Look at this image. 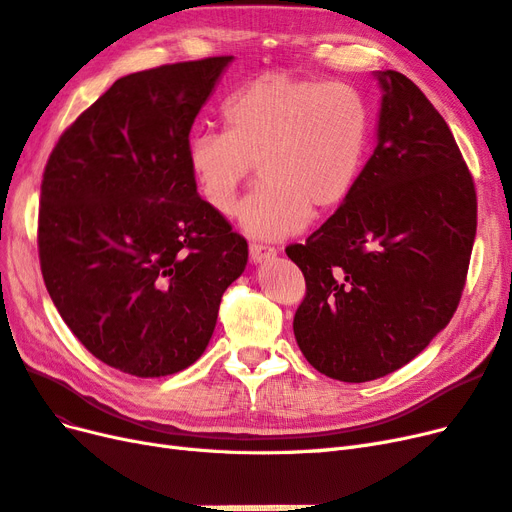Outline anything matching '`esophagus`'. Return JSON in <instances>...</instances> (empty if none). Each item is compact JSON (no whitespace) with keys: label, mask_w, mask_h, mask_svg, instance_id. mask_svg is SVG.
<instances>
[{"label":"esophagus","mask_w":512,"mask_h":512,"mask_svg":"<svg viewBox=\"0 0 512 512\" xmlns=\"http://www.w3.org/2000/svg\"><path fill=\"white\" fill-rule=\"evenodd\" d=\"M276 257V249L274 246H268V244H259V242H253L251 244V261L253 263H263Z\"/></svg>","instance_id":"obj_1"}]
</instances>
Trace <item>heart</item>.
<instances>
[{"instance_id":"1","label":"heart","mask_w":512,"mask_h":512,"mask_svg":"<svg viewBox=\"0 0 512 512\" xmlns=\"http://www.w3.org/2000/svg\"><path fill=\"white\" fill-rule=\"evenodd\" d=\"M223 119L227 131L189 138V172L204 204L227 217L257 163L261 185L238 212L253 238L280 240L329 217L364 172L372 112L349 82L266 72L227 97Z\"/></svg>"}]
</instances>
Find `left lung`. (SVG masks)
Wrapping results in <instances>:
<instances>
[{"mask_svg": "<svg viewBox=\"0 0 512 512\" xmlns=\"http://www.w3.org/2000/svg\"><path fill=\"white\" fill-rule=\"evenodd\" d=\"M376 148L346 204L287 255L306 278L293 334L308 364L366 383L415 359L449 325L466 285L476 193L451 129L395 70Z\"/></svg>", "mask_w": 512, "mask_h": 512, "instance_id": "8db88e82", "label": "left lung"}]
</instances>
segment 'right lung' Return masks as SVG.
<instances>
[{
  "label": "right lung",
  "mask_w": 512,
  "mask_h": 512,
  "mask_svg": "<svg viewBox=\"0 0 512 512\" xmlns=\"http://www.w3.org/2000/svg\"><path fill=\"white\" fill-rule=\"evenodd\" d=\"M232 59L119 78L46 163L38 249L48 295L89 353L131 376L195 364L249 261L187 163L193 121Z\"/></svg>",
  "instance_id": "add662e5"
}]
</instances>
